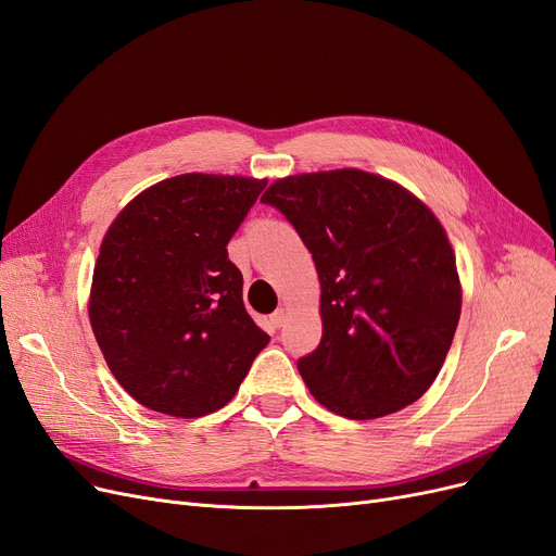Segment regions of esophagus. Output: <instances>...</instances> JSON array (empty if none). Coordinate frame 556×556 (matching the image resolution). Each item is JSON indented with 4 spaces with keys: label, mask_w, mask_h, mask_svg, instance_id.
<instances>
[{
    "label": "esophagus",
    "mask_w": 556,
    "mask_h": 556,
    "mask_svg": "<svg viewBox=\"0 0 556 556\" xmlns=\"http://www.w3.org/2000/svg\"><path fill=\"white\" fill-rule=\"evenodd\" d=\"M285 319H287V311L285 308H278L274 315H271V321H274V327H282L285 324Z\"/></svg>",
    "instance_id": "34e87169"
}]
</instances>
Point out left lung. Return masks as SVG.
<instances>
[{
	"label": "left lung",
	"instance_id": "8db88e82",
	"mask_svg": "<svg viewBox=\"0 0 556 556\" xmlns=\"http://www.w3.org/2000/svg\"><path fill=\"white\" fill-rule=\"evenodd\" d=\"M262 202L294 225L319 276L321 340L296 363L315 400L354 420L416 402L442 370L463 305L430 208L363 169L287 177Z\"/></svg>",
	"mask_w": 556,
	"mask_h": 556
}]
</instances>
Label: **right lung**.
Listing matches in <instances>:
<instances>
[{"label":"right lung","instance_id":"1","mask_svg":"<svg viewBox=\"0 0 556 556\" xmlns=\"http://www.w3.org/2000/svg\"><path fill=\"white\" fill-rule=\"evenodd\" d=\"M266 181L181 175L147 188L108 229L89 319L112 375L140 405L198 418L239 391L269 344L243 308L227 243Z\"/></svg>","mask_w":556,"mask_h":556}]
</instances>
